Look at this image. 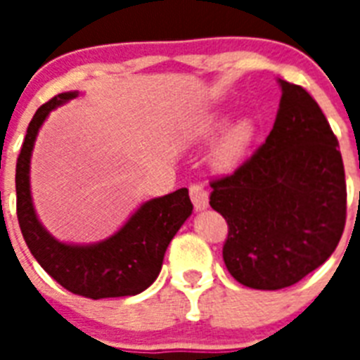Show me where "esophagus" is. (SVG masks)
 Returning <instances> with one entry per match:
<instances>
[{"label": "esophagus", "mask_w": 360, "mask_h": 360, "mask_svg": "<svg viewBox=\"0 0 360 360\" xmlns=\"http://www.w3.org/2000/svg\"><path fill=\"white\" fill-rule=\"evenodd\" d=\"M191 200L196 211H203L209 205V192L202 185H191Z\"/></svg>", "instance_id": "esophagus-1"}]
</instances>
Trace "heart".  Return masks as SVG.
I'll list each match as a JSON object with an SVG mask.
<instances>
[{"mask_svg": "<svg viewBox=\"0 0 360 360\" xmlns=\"http://www.w3.org/2000/svg\"><path fill=\"white\" fill-rule=\"evenodd\" d=\"M226 123L224 114H211L200 123L198 134L203 140L213 138ZM256 123L250 117H237L236 121H231L222 134L219 136V140L213 146L211 151V162L214 168L219 169H231L236 168L237 164L243 160L246 151L250 149L252 141L256 138Z\"/></svg>", "mask_w": 360, "mask_h": 360, "instance_id": "heart-1", "label": "heart"}]
</instances>
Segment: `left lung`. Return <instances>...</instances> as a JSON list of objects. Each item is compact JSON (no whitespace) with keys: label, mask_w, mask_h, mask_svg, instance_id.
Masks as SVG:
<instances>
[{"label":"left lung","mask_w":360,"mask_h":360,"mask_svg":"<svg viewBox=\"0 0 360 360\" xmlns=\"http://www.w3.org/2000/svg\"><path fill=\"white\" fill-rule=\"evenodd\" d=\"M278 114L243 166L211 183V207L228 222L222 256L246 288L282 290L323 265L346 226L338 140L301 86L278 80Z\"/></svg>","instance_id":"1"}]
</instances>
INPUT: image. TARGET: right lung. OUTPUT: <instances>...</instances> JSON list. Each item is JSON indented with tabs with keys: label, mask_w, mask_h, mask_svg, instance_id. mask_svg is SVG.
I'll use <instances>...</instances> for the list:
<instances>
[{
	"label": "right lung",
	"mask_w": 360,
	"mask_h": 360,
	"mask_svg": "<svg viewBox=\"0 0 360 360\" xmlns=\"http://www.w3.org/2000/svg\"><path fill=\"white\" fill-rule=\"evenodd\" d=\"M78 97L59 93L37 110L16 160V214L25 245L41 267L65 290L87 299L138 295L157 280L169 240L191 217L186 188L141 203L120 231L93 245H67L37 219L30 188L31 151L44 120L53 108Z\"/></svg>",
	"instance_id": "add662e5"
}]
</instances>
